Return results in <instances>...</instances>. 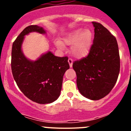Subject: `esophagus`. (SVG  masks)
Returning a JSON list of instances; mask_svg holds the SVG:
<instances>
[{
	"label": "esophagus",
	"instance_id": "34e87169",
	"mask_svg": "<svg viewBox=\"0 0 131 131\" xmlns=\"http://www.w3.org/2000/svg\"><path fill=\"white\" fill-rule=\"evenodd\" d=\"M68 63H69L70 68H72V66H73V60L72 59H71V58L68 59Z\"/></svg>",
	"mask_w": 131,
	"mask_h": 131
}]
</instances>
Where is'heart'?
<instances>
[{"label": "heart", "instance_id": "1", "mask_svg": "<svg viewBox=\"0 0 131 131\" xmlns=\"http://www.w3.org/2000/svg\"><path fill=\"white\" fill-rule=\"evenodd\" d=\"M64 44L71 45V52L73 56L77 58H82L88 55L92 43V33L91 30L77 29L68 33L63 38ZM58 48L62 49L63 45L60 40L54 41Z\"/></svg>", "mask_w": 131, "mask_h": 131}]
</instances>
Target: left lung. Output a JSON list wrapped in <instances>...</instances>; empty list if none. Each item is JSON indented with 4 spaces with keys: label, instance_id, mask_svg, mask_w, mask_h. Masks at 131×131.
I'll return each instance as SVG.
<instances>
[{
    "label": "left lung",
    "instance_id": "1",
    "mask_svg": "<svg viewBox=\"0 0 131 131\" xmlns=\"http://www.w3.org/2000/svg\"><path fill=\"white\" fill-rule=\"evenodd\" d=\"M94 39L86 58L73 63L77 85L83 96L98 100L107 95L117 80L120 58L115 37L102 24L92 22Z\"/></svg>",
    "mask_w": 131,
    "mask_h": 131
}]
</instances>
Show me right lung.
<instances>
[{
	"label": "right lung",
	"instance_id": "obj_1",
	"mask_svg": "<svg viewBox=\"0 0 131 131\" xmlns=\"http://www.w3.org/2000/svg\"><path fill=\"white\" fill-rule=\"evenodd\" d=\"M33 32L47 33L38 25H30L23 30L12 45V71L25 96L38 104H50L60 96L63 75L69 69L68 58L58 57L48 51L36 60L27 58L23 52L22 45L25 36Z\"/></svg>",
	"mask_w": 131,
	"mask_h": 131
}]
</instances>
